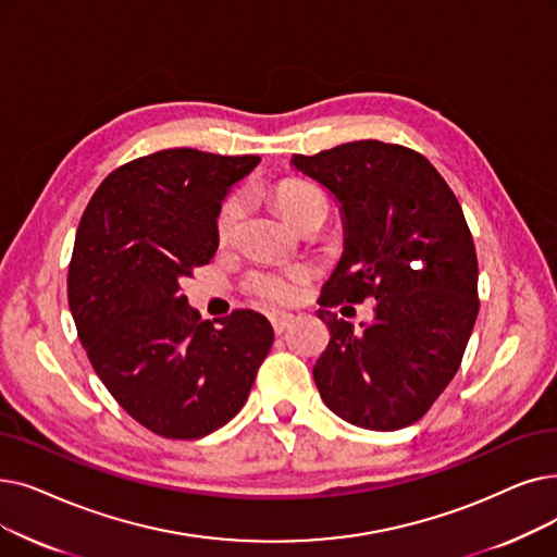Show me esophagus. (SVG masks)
<instances>
[{"mask_svg": "<svg viewBox=\"0 0 557 557\" xmlns=\"http://www.w3.org/2000/svg\"><path fill=\"white\" fill-rule=\"evenodd\" d=\"M271 323H273L275 334H282L288 325L294 323V313H288V311H277V313H273V317H271Z\"/></svg>", "mask_w": 557, "mask_h": 557, "instance_id": "1", "label": "esophagus"}]
</instances>
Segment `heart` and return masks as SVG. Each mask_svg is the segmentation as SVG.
Returning <instances> with one entry per match:
<instances>
[{
    "instance_id": "b5f03b06",
    "label": "heart",
    "mask_w": 557,
    "mask_h": 557,
    "mask_svg": "<svg viewBox=\"0 0 557 557\" xmlns=\"http://www.w3.org/2000/svg\"><path fill=\"white\" fill-rule=\"evenodd\" d=\"M273 198L277 209L282 211L288 223H294L298 215L317 200H323V193L300 180H284L275 186ZM240 219V200L236 196L227 198L221 207L219 221H215V232H219L221 240H227L236 223ZM307 282V273L302 269H257L248 275V288L250 292L269 305H284L296 300Z\"/></svg>"
}]
</instances>
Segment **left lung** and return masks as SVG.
Listing matches in <instances>:
<instances>
[{"instance_id":"obj_1","label":"left lung","mask_w":557,"mask_h":557,"mask_svg":"<svg viewBox=\"0 0 557 557\" xmlns=\"http://www.w3.org/2000/svg\"><path fill=\"white\" fill-rule=\"evenodd\" d=\"M292 165L342 205L344 255L323 284L330 344L313 367L323 403L367 430L419 421L459 369L478 317V257L453 190L423 154L382 140ZM376 298L355 331L330 306Z\"/></svg>"}]
</instances>
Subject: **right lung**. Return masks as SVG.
Instances as JSON below:
<instances>
[{"instance_id": "right-lung-1", "label": "right lung", "mask_w": 557, "mask_h": 557, "mask_svg": "<svg viewBox=\"0 0 557 557\" xmlns=\"http://www.w3.org/2000/svg\"><path fill=\"white\" fill-rule=\"evenodd\" d=\"M255 154L161 150L113 171L90 198L67 271L79 342L109 394L165 440H200L238 414L273 346L269 319L202 321L182 280L219 250L221 205Z\"/></svg>"}]
</instances>
